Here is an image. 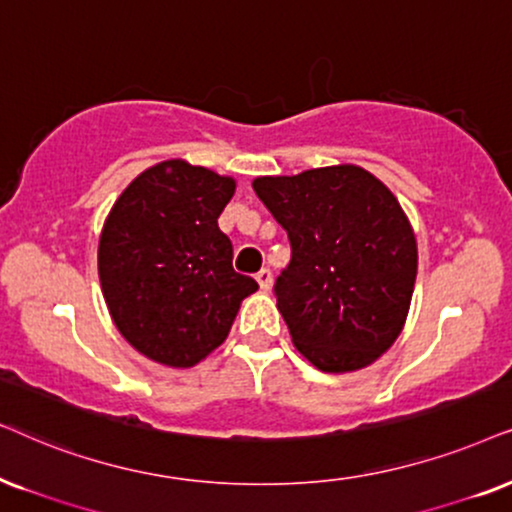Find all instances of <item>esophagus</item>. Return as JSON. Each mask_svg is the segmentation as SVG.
<instances>
[{
	"mask_svg": "<svg viewBox=\"0 0 512 512\" xmlns=\"http://www.w3.org/2000/svg\"><path fill=\"white\" fill-rule=\"evenodd\" d=\"M255 278H257V283H260L262 290H269L271 288V271L267 267H262L260 271H257Z\"/></svg>",
	"mask_w": 512,
	"mask_h": 512,
	"instance_id": "1",
	"label": "esophagus"
}]
</instances>
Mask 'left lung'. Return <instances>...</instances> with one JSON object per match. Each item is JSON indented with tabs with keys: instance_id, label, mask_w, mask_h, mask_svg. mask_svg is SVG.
I'll list each match as a JSON object with an SVG mask.
<instances>
[{
	"instance_id": "obj_1",
	"label": "left lung",
	"mask_w": 512,
	"mask_h": 512,
	"mask_svg": "<svg viewBox=\"0 0 512 512\" xmlns=\"http://www.w3.org/2000/svg\"><path fill=\"white\" fill-rule=\"evenodd\" d=\"M290 241L274 283L295 347L326 373L373 364L404 328L416 236L390 189L357 165L252 181Z\"/></svg>"
}]
</instances>
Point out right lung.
<instances>
[{"mask_svg":"<svg viewBox=\"0 0 512 512\" xmlns=\"http://www.w3.org/2000/svg\"><path fill=\"white\" fill-rule=\"evenodd\" d=\"M234 179L184 160L141 172L115 200L99 278L118 331L148 359L189 368L222 345L255 278L234 269L217 219Z\"/></svg>","mask_w":512,"mask_h":512,"instance_id":"obj_1","label":"right lung"}]
</instances>
